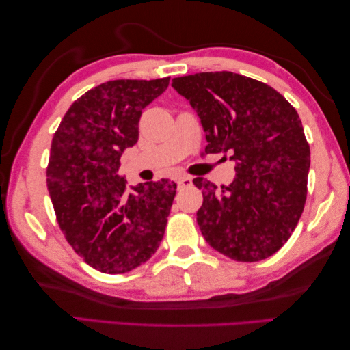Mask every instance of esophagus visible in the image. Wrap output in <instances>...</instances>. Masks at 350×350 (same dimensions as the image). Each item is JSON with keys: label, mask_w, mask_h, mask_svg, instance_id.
<instances>
[{"label": "esophagus", "mask_w": 350, "mask_h": 350, "mask_svg": "<svg viewBox=\"0 0 350 350\" xmlns=\"http://www.w3.org/2000/svg\"><path fill=\"white\" fill-rule=\"evenodd\" d=\"M191 185H192V177L189 176H182L177 179V187L179 188H188Z\"/></svg>", "instance_id": "1"}]
</instances>
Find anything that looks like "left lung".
Returning <instances> with one entry per match:
<instances>
[{
    "label": "left lung",
    "mask_w": 350,
    "mask_h": 350,
    "mask_svg": "<svg viewBox=\"0 0 350 350\" xmlns=\"http://www.w3.org/2000/svg\"><path fill=\"white\" fill-rule=\"evenodd\" d=\"M197 111L207 153H228L234 180L218 188L203 177L197 222L206 242L236 262H258L284 245L307 198L310 146L296 109L265 83L233 72L173 79Z\"/></svg>",
    "instance_id": "left-lung-1"
}]
</instances>
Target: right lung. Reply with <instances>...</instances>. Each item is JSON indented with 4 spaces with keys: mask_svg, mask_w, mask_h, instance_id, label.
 Here are the masks:
<instances>
[{
    "mask_svg": "<svg viewBox=\"0 0 350 350\" xmlns=\"http://www.w3.org/2000/svg\"><path fill=\"white\" fill-rule=\"evenodd\" d=\"M168 83L116 79L94 87L72 103L52 138L46 182L58 226L100 272L135 269L165 233L176 183L162 179L128 189L117 171L124 148L138 141L141 113Z\"/></svg>",
    "mask_w": 350,
    "mask_h": 350,
    "instance_id": "obj_1",
    "label": "right lung"
}]
</instances>
